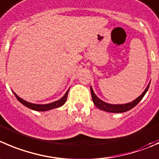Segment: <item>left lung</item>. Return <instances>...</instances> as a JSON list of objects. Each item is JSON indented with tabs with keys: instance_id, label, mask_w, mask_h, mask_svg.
<instances>
[{
	"instance_id": "1",
	"label": "left lung",
	"mask_w": 159,
	"mask_h": 159,
	"mask_svg": "<svg viewBox=\"0 0 159 159\" xmlns=\"http://www.w3.org/2000/svg\"><path fill=\"white\" fill-rule=\"evenodd\" d=\"M149 88V84L148 85V87L146 88V89L144 90V92L140 95L138 98H137L134 101L131 102L127 103V104H123V105H112L109 104V103H106L105 102H102V100H100L96 95L94 93L93 90H92V87H91V94H92V101H93L94 104L95 105L97 108H98L99 109H102V110L106 111V112H127V111L130 110L132 108L134 107L143 98V97L144 96L145 93L147 92L148 89Z\"/></svg>"
}]
</instances>
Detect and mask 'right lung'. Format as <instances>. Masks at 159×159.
I'll return each mask as SVG.
<instances>
[{"label":"right lung","instance_id":"add662e5","mask_svg":"<svg viewBox=\"0 0 159 159\" xmlns=\"http://www.w3.org/2000/svg\"><path fill=\"white\" fill-rule=\"evenodd\" d=\"M68 92L69 90H67V92H66L64 96L62 97V98H61L60 100H58V101L53 102L50 103V104H46V105H37V104H32V103L28 102L23 100L22 98H19V97H18L15 92H13V93L14 95H15V97L17 98V99H18L21 104L25 106L26 107L29 108V109H32L35 111H47V110H50V109H54V108H57V107H60V106H63V105L66 102V101H67V94H68Z\"/></svg>","mask_w":159,"mask_h":159}]
</instances>
